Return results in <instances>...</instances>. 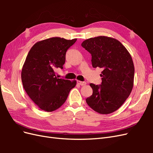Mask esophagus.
<instances>
[{"label": "esophagus", "instance_id": "esophagus-1", "mask_svg": "<svg viewBox=\"0 0 153 153\" xmlns=\"http://www.w3.org/2000/svg\"><path fill=\"white\" fill-rule=\"evenodd\" d=\"M77 84L82 86V85H86V82H81V81L78 80V81H77Z\"/></svg>", "mask_w": 153, "mask_h": 153}]
</instances>
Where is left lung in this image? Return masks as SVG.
Listing matches in <instances>:
<instances>
[{
    "label": "left lung",
    "instance_id": "obj_1",
    "mask_svg": "<svg viewBox=\"0 0 153 153\" xmlns=\"http://www.w3.org/2000/svg\"><path fill=\"white\" fill-rule=\"evenodd\" d=\"M93 68L103 69L100 85L91 84L92 94L86 102L96 112L108 114L119 108L130 94L135 68L130 54L118 40L98 36L83 41Z\"/></svg>",
    "mask_w": 153,
    "mask_h": 153
}]
</instances>
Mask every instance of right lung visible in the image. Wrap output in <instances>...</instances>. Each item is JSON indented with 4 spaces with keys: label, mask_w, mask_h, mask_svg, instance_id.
Segmentation results:
<instances>
[{
    "label": "right lung",
    "mask_w": 153,
    "mask_h": 153,
    "mask_svg": "<svg viewBox=\"0 0 153 153\" xmlns=\"http://www.w3.org/2000/svg\"><path fill=\"white\" fill-rule=\"evenodd\" d=\"M76 39L52 38L39 41L31 48L22 70V81L27 94L46 112L58 109L65 102L76 80L59 78L55 71L63 68L66 53Z\"/></svg>",
    "instance_id": "add662e5"
}]
</instances>
